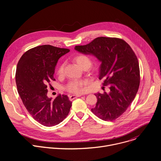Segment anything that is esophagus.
<instances>
[{
	"label": "esophagus",
	"mask_w": 161,
	"mask_h": 161,
	"mask_svg": "<svg viewBox=\"0 0 161 161\" xmlns=\"http://www.w3.org/2000/svg\"><path fill=\"white\" fill-rule=\"evenodd\" d=\"M81 95H80V94H78V95H72V96H69V99L71 101H72V100L76 99V97H81Z\"/></svg>",
	"instance_id": "34e87169"
}]
</instances>
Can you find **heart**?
<instances>
[{"label":"heart","mask_w":161,"mask_h":161,"mask_svg":"<svg viewBox=\"0 0 161 161\" xmlns=\"http://www.w3.org/2000/svg\"><path fill=\"white\" fill-rule=\"evenodd\" d=\"M74 62H75L81 69H88L92 65V61L90 58L84 55L78 54L73 58ZM64 63H61L58 65L57 69V75L61 76L64 75ZM86 83L85 80H71L65 86V90L73 94H80L84 91V84Z\"/></svg>","instance_id":"b5f03b06"}]
</instances>
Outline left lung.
<instances>
[{"label":"left lung","instance_id":"8db88e82","mask_svg":"<svg viewBox=\"0 0 161 161\" xmlns=\"http://www.w3.org/2000/svg\"><path fill=\"white\" fill-rule=\"evenodd\" d=\"M75 49L93 55L101 62L99 79L104 80L103 86L109 85V94H95L97 101L91 111L103 120L117 119L131 104L140 86L139 62L134 51L124 40L106 37L76 46Z\"/></svg>","mask_w":161,"mask_h":161}]
</instances>
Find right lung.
Returning <instances> with one entry per match:
<instances>
[{
  "instance_id": "add662e5",
  "label": "right lung",
  "mask_w": 161,
  "mask_h": 161,
  "mask_svg": "<svg viewBox=\"0 0 161 161\" xmlns=\"http://www.w3.org/2000/svg\"><path fill=\"white\" fill-rule=\"evenodd\" d=\"M70 50L46 44L27 51L19 60L16 71L18 92L27 110L41 124L52 127L68 115L72 102L65 95L54 100L47 96V86L53 77L58 60Z\"/></svg>"
}]
</instances>
